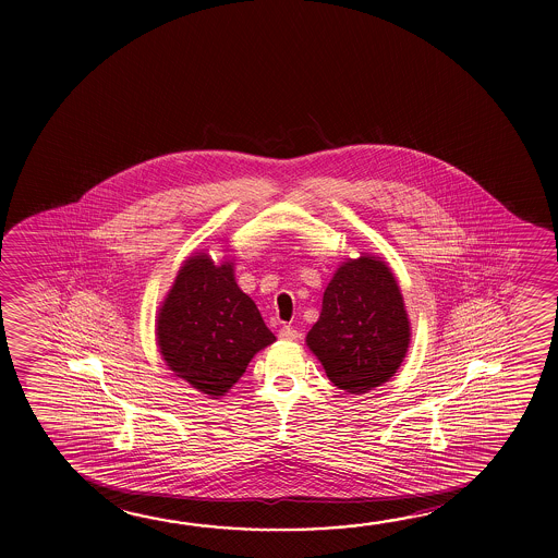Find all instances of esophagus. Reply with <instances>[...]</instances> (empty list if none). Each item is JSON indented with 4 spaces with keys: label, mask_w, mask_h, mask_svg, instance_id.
I'll return each mask as SVG.
<instances>
[{
    "label": "esophagus",
    "mask_w": 558,
    "mask_h": 558,
    "mask_svg": "<svg viewBox=\"0 0 558 558\" xmlns=\"http://www.w3.org/2000/svg\"><path fill=\"white\" fill-rule=\"evenodd\" d=\"M278 337H280V340H283V342H293V340L300 338V332L293 329V327H290V325H283L282 329L278 330Z\"/></svg>",
    "instance_id": "esophagus-1"
}]
</instances>
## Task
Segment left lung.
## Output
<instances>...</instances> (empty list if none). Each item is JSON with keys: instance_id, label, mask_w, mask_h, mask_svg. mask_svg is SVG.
<instances>
[{"instance_id": "obj_1", "label": "left lung", "mask_w": 558, "mask_h": 558, "mask_svg": "<svg viewBox=\"0 0 558 558\" xmlns=\"http://www.w3.org/2000/svg\"><path fill=\"white\" fill-rule=\"evenodd\" d=\"M411 330L393 270L381 256L362 253L338 265L305 342L338 389L364 395L397 374Z\"/></svg>"}]
</instances>
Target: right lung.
<instances>
[{
  "instance_id": "add662e5",
  "label": "right lung",
  "mask_w": 558,
  "mask_h": 558,
  "mask_svg": "<svg viewBox=\"0 0 558 558\" xmlns=\"http://www.w3.org/2000/svg\"><path fill=\"white\" fill-rule=\"evenodd\" d=\"M233 265L229 256L216 263L208 251L189 256L157 311L165 366L210 399L228 393L256 352L276 340L235 282Z\"/></svg>"
}]
</instances>
